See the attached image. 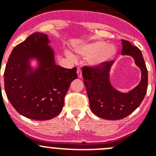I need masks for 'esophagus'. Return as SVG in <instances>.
Instances as JSON below:
<instances>
[{"label":"esophagus","mask_w":156,"mask_h":156,"mask_svg":"<svg viewBox=\"0 0 156 156\" xmlns=\"http://www.w3.org/2000/svg\"><path fill=\"white\" fill-rule=\"evenodd\" d=\"M77 76H78V77L79 78H81L82 77V72H81V70L80 69H77Z\"/></svg>","instance_id":"1"}]
</instances>
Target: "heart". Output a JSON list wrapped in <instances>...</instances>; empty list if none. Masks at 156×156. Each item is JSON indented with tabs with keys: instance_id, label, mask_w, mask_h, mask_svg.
Segmentation results:
<instances>
[{
	"instance_id": "heart-1",
	"label": "heart",
	"mask_w": 156,
	"mask_h": 156,
	"mask_svg": "<svg viewBox=\"0 0 156 156\" xmlns=\"http://www.w3.org/2000/svg\"><path fill=\"white\" fill-rule=\"evenodd\" d=\"M80 55L83 57H91L90 62L93 65H101L111 60L116 53V48L114 45L107 44L102 41L87 43L76 50ZM68 56L73 58L71 54Z\"/></svg>"
}]
</instances>
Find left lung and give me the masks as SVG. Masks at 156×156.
Here are the masks:
<instances>
[{"instance_id":"1","label":"left lung","mask_w":156,"mask_h":156,"mask_svg":"<svg viewBox=\"0 0 156 156\" xmlns=\"http://www.w3.org/2000/svg\"><path fill=\"white\" fill-rule=\"evenodd\" d=\"M122 55L132 56L141 70L140 83L129 93H120L110 84L108 73L113 61L82 67L90 109L97 116L105 119L118 120L128 116L140 105L148 88V70L141 51L126 40H122Z\"/></svg>"}]
</instances>
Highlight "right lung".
<instances>
[{
    "label": "right lung",
    "mask_w": 156,
    "mask_h": 156,
    "mask_svg": "<svg viewBox=\"0 0 156 156\" xmlns=\"http://www.w3.org/2000/svg\"><path fill=\"white\" fill-rule=\"evenodd\" d=\"M48 43L47 34L29 36L14 48L4 73L5 93L12 105L19 114L35 120L51 119L61 112L70 83L77 78L76 67L55 65ZM30 57H37L40 67L27 74Z\"/></svg>",
    "instance_id": "right-lung-1"
}]
</instances>
